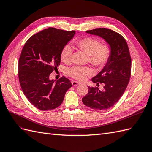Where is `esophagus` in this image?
<instances>
[{"label": "esophagus", "mask_w": 152, "mask_h": 152, "mask_svg": "<svg viewBox=\"0 0 152 152\" xmlns=\"http://www.w3.org/2000/svg\"><path fill=\"white\" fill-rule=\"evenodd\" d=\"M72 83V85L74 86H78L80 83H79V82H77L76 81H71Z\"/></svg>", "instance_id": "esophagus-1"}]
</instances>
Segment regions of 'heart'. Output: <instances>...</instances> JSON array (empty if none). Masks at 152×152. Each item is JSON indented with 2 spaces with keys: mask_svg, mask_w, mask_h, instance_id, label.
Segmentation results:
<instances>
[{
  "mask_svg": "<svg viewBox=\"0 0 152 152\" xmlns=\"http://www.w3.org/2000/svg\"><path fill=\"white\" fill-rule=\"evenodd\" d=\"M79 49L88 55V61L97 68H102L105 66L110 58V49L106 44H101L97 39L86 37L77 39L75 42ZM72 51L69 45L63 47L60 52V58L65 64L71 62ZM93 71L88 66H75L69 69L68 75L72 78L78 81H84L86 77L92 75Z\"/></svg>",
  "mask_w": 152,
  "mask_h": 152,
  "instance_id": "b5f03b06",
  "label": "heart"
}]
</instances>
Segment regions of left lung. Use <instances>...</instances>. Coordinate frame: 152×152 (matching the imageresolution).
Returning a JSON list of instances; mask_svg holds the SVG:
<instances>
[{"label":"left lung","instance_id":"1","mask_svg":"<svg viewBox=\"0 0 152 152\" xmlns=\"http://www.w3.org/2000/svg\"><path fill=\"white\" fill-rule=\"evenodd\" d=\"M86 32L104 39L111 47V54L105 67L92 79L97 86L103 83V90L88 86V92L82 102L94 110H107L119 101L128 85L131 75V55L124 37L113 30L97 28Z\"/></svg>","mask_w":152,"mask_h":152}]
</instances>
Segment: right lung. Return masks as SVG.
Returning <instances> with one entry per match:
<instances>
[{
    "mask_svg": "<svg viewBox=\"0 0 152 152\" xmlns=\"http://www.w3.org/2000/svg\"><path fill=\"white\" fill-rule=\"evenodd\" d=\"M75 34V30L50 27L34 34L25 42L18 61L19 81L25 97L39 110L58 107L72 86L70 80L64 76L56 83L49 76L60 65L63 47Z\"/></svg>",
    "mask_w": 152,
    "mask_h": 152,
    "instance_id": "add662e5",
    "label": "right lung"
}]
</instances>
